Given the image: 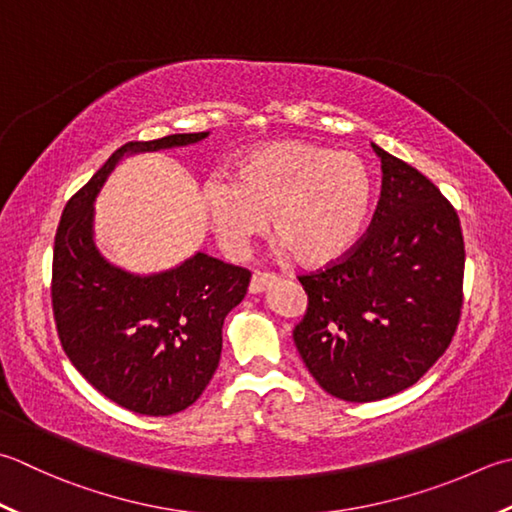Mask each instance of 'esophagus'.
I'll return each mask as SVG.
<instances>
[{
  "label": "esophagus",
  "mask_w": 512,
  "mask_h": 512,
  "mask_svg": "<svg viewBox=\"0 0 512 512\" xmlns=\"http://www.w3.org/2000/svg\"><path fill=\"white\" fill-rule=\"evenodd\" d=\"M275 282H277L275 275H270V273H255L253 279H250L248 290H250V293H253V295L264 293V290L273 286Z\"/></svg>",
  "instance_id": "1"
}]
</instances>
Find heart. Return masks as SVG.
Segmentation results:
<instances>
[{"label":"heart","mask_w":512,"mask_h":512,"mask_svg":"<svg viewBox=\"0 0 512 512\" xmlns=\"http://www.w3.org/2000/svg\"><path fill=\"white\" fill-rule=\"evenodd\" d=\"M373 193V177L359 155L275 139L239 157L233 179L210 177L202 206L228 255H244L270 215L273 233L299 264L326 266L364 233Z\"/></svg>","instance_id":"1"}]
</instances>
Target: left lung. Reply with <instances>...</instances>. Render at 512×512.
<instances>
[{
  "label": "left lung",
  "instance_id": "obj_1",
  "mask_svg": "<svg viewBox=\"0 0 512 512\" xmlns=\"http://www.w3.org/2000/svg\"><path fill=\"white\" fill-rule=\"evenodd\" d=\"M382 197L368 233L299 277L308 310L293 330L310 375L344 402H377L419 382L462 315L464 237L455 208L417 168L373 144Z\"/></svg>",
  "mask_w": 512,
  "mask_h": 512
}]
</instances>
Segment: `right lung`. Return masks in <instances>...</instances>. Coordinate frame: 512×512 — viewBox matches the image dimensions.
<instances>
[{"mask_svg": "<svg viewBox=\"0 0 512 512\" xmlns=\"http://www.w3.org/2000/svg\"><path fill=\"white\" fill-rule=\"evenodd\" d=\"M208 135L117 148L70 197L55 235L53 313L64 353L90 386L139 415H173L197 402L222 357L224 319L244 299L250 273L206 253L150 275L110 264L95 244V199L124 157Z\"/></svg>", "mask_w": 512, "mask_h": 512, "instance_id": "add662e5", "label": "right lung"}]
</instances>
